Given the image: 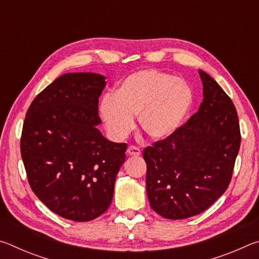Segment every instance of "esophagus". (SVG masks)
<instances>
[{"label":"esophagus","mask_w":259,"mask_h":259,"mask_svg":"<svg viewBox=\"0 0 259 259\" xmlns=\"http://www.w3.org/2000/svg\"><path fill=\"white\" fill-rule=\"evenodd\" d=\"M126 154H128L129 156H138V155L142 154V152H140L138 147L129 146L128 150H126Z\"/></svg>","instance_id":"obj_1"}]
</instances>
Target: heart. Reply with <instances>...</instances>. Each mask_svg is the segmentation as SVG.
I'll use <instances>...</instances> for the list:
<instances>
[{
    "label": "heart",
    "mask_w": 259,
    "mask_h": 259,
    "mask_svg": "<svg viewBox=\"0 0 259 259\" xmlns=\"http://www.w3.org/2000/svg\"><path fill=\"white\" fill-rule=\"evenodd\" d=\"M193 91L188 83L171 74L148 68L129 74L120 82L113 96H106L99 113L115 139H124L138 128L152 140H164L185 123L193 106Z\"/></svg>",
    "instance_id": "b5f03b06"
}]
</instances>
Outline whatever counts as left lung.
Wrapping results in <instances>:
<instances>
[{"label":"left lung","instance_id":"1","mask_svg":"<svg viewBox=\"0 0 259 259\" xmlns=\"http://www.w3.org/2000/svg\"><path fill=\"white\" fill-rule=\"evenodd\" d=\"M203 102L172 137L143 153L151 208L166 219H185L208 209L232 179L241 134L238 113L221 85L203 71Z\"/></svg>","mask_w":259,"mask_h":259}]
</instances>
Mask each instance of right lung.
<instances>
[{"mask_svg": "<svg viewBox=\"0 0 259 259\" xmlns=\"http://www.w3.org/2000/svg\"><path fill=\"white\" fill-rule=\"evenodd\" d=\"M105 85L100 74H64L35 97L24 121L20 152L30 188L74 222L106 211L125 161L126 144L109 142L97 129Z\"/></svg>", "mask_w": 259, "mask_h": 259, "instance_id": "obj_1", "label": "right lung"}]
</instances>
